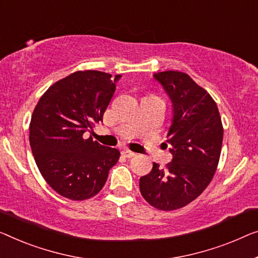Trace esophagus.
I'll use <instances>...</instances> for the list:
<instances>
[{"instance_id": "esophagus-1", "label": "esophagus", "mask_w": 258, "mask_h": 258, "mask_svg": "<svg viewBox=\"0 0 258 258\" xmlns=\"http://www.w3.org/2000/svg\"><path fill=\"white\" fill-rule=\"evenodd\" d=\"M122 155L126 157H133V156H136V153L130 151L128 148H125V149H122Z\"/></svg>"}]
</instances>
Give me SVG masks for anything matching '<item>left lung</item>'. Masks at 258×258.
Wrapping results in <instances>:
<instances>
[{"mask_svg": "<svg viewBox=\"0 0 258 258\" xmlns=\"http://www.w3.org/2000/svg\"><path fill=\"white\" fill-rule=\"evenodd\" d=\"M154 78L172 103L167 134L172 160L164 169L154 162L139 186L153 207L172 211L195 201L211 183L220 159L224 128L217 103L189 75L167 71Z\"/></svg>", "mask_w": 258, "mask_h": 258, "instance_id": "1", "label": "left lung"}]
</instances>
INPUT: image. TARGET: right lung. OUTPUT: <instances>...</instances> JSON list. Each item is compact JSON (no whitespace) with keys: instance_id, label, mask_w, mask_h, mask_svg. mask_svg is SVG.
Masks as SVG:
<instances>
[{"instance_id":"1","label":"right lung","mask_w":258,"mask_h":258,"mask_svg":"<svg viewBox=\"0 0 258 258\" xmlns=\"http://www.w3.org/2000/svg\"><path fill=\"white\" fill-rule=\"evenodd\" d=\"M121 75L79 71L52 84L33 110L30 146L44 179L57 194L84 201L103 189L118 162L117 148L86 138L103 114Z\"/></svg>"}]
</instances>
